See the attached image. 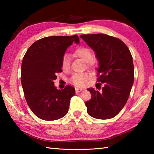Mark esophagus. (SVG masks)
Returning a JSON list of instances; mask_svg holds the SVG:
<instances>
[{
    "mask_svg": "<svg viewBox=\"0 0 154 154\" xmlns=\"http://www.w3.org/2000/svg\"><path fill=\"white\" fill-rule=\"evenodd\" d=\"M75 91H76L77 93H78V92H80L81 91H82V88H75Z\"/></svg>",
    "mask_w": 154,
    "mask_h": 154,
    "instance_id": "obj_1",
    "label": "esophagus"
}]
</instances>
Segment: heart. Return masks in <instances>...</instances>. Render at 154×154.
<instances>
[{
    "mask_svg": "<svg viewBox=\"0 0 154 154\" xmlns=\"http://www.w3.org/2000/svg\"><path fill=\"white\" fill-rule=\"evenodd\" d=\"M75 55L78 58L82 59L86 62L88 66H92L96 63V60L94 57L92 56V52L90 49L85 47H79L75 51ZM62 69L68 70L70 66V60L67 56H64L62 61ZM90 75L87 72L83 73H76L72 75L71 79V82L77 87H82L86 84L88 81L90 79Z\"/></svg>",
    "mask_w": 154,
    "mask_h": 154,
    "instance_id": "1",
    "label": "heart"
}]
</instances>
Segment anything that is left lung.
<instances>
[{"instance_id": "obj_1", "label": "left lung", "mask_w": 154, "mask_h": 154, "mask_svg": "<svg viewBox=\"0 0 154 154\" xmlns=\"http://www.w3.org/2000/svg\"><path fill=\"white\" fill-rule=\"evenodd\" d=\"M80 37L96 54L98 60L97 81L102 92L88 88L91 99L85 102L91 117L100 119L116 116L126 105L134 83V64L123 41L105 34L82 35Z\"/></svg>"}]
</instances>
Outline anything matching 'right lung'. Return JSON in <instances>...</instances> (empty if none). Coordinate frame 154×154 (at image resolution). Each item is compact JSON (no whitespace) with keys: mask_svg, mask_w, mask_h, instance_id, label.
<instances>
[{"mask_svg":"<svg viewBox=\"0 0 154 154\" xmlns=\"http://www.w3.org/2000/svg\"><path fill=\"white\" fill-rule=\"evenodd\" d=\"M73 42H79L77 35L44 37L35 41L23 58L21 82L25 99L34 114L43 120H56L66 116L75 94L71 85L58 90L54 82L57 72L62 71L65 51Z\"/></svg>","mask_w":154,"mask_h":154,"instance_id":"1","label":"right lung"}]
</instances>
